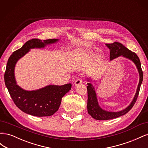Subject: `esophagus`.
<instances>
[{
	"instance_id": "1",
	"label": "esophagus",
	"mask_w": 148,
	"mask_h": 148,
	"mask_svg": "<svg viewBox=\"0 0 148 148\" xmlns=\"http://www.w3.org/2000/svg\"><path fill=\"white\" fill-rule=\"evenodd\" d=\"M82 79L81 78H78V79L75 80L74 84H75V86H78L79 84H82Z\"/></svg>"
}]
</instances>
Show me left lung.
<instances>
[{
  "instance_id": "obj_1",
  "label": "left lung",
  "mask_w": 148,
  "mask_h": 148,
  "mask_svg": "<svg viewBox=\"0 0 148 148\" xmlns=\"http://www.w3.org/2000/svg\"><path fill=\"white\" fill-rule=\"evenodd\" d=\"M107 47L110 50V60H113L120 56L126 58L129 60H132L134 64H135L138 69L139 75H140V80L138 85L136 92L135 95L134 96L133 101L127 107L119 112H110L102 109L99 105V102L97 101V95L95 91V88L93 86L91 81V78H87V90H88V112L91 117L97 120H107L110 119H113L120 117L125 114H126L128 111L132 109L134 104H135L136 99L138 98L139 92L141 85L143 79V73L141 69V62L139 57L135 52L130 51L128 49L125 47L123 44L121 43L114 42L112 44H106Z\"/></svg>"
}]
</instances>
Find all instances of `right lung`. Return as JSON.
Returning a JSON list of instances; mask_svg holds the SVG:
<instances>
[{"label":"right lung","instance_id":"1","mask_svg":"<svg viewBox=\"0 0 148 148\" xmlns=\"http://www.w3.org/2000/svg\"><path fill=\"white\" fill-rule=\"evenodd\" d=\"M59 39L42 40L32 39L26 42L18 50L13 52L8 60L4 75L5 86L16 107L25 113L36 117H48L59 109L62 98L71 88V84L62 86L48 85L36 90L27 91L16 84L15 67L16 62L31 49L44 48L57 42Z\"/></svg>","mask_w":148,"mask_h":148}]
</instances>
